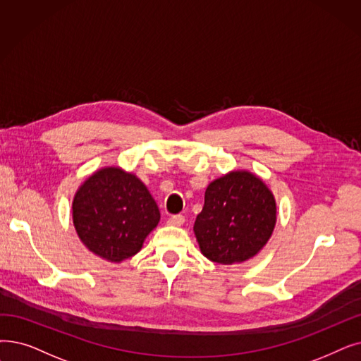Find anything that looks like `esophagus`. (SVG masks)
<instances>
[{"instance_id":"obj_1","label":"esophagus","mask_w":361,"mask_h":361,"mask_svg":"<svg viewBox=\"0 0 361 361\" xmlns=\"http://www.w3.org/2000/svg\"><path fill=\"white\" fill-rule=\"evenodd\" d=\"M168 224H169V226L180 227V226L184 224V216H183V215H172V216L168 219Z\"/></svg>"}]
</instances>
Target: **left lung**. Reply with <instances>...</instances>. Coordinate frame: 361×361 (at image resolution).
I'll return each mask as SVG.
<instances>
[{
  "label": "left lung",
  "instance_id": "1",
  "mask_svg": "<svg viewBox=\"0 0 361 361\" xmlns=\"http://www.w3.org/2000/svg\"><path fill=\"white\" fill-rule=\"evenodd\" d=\"M276 221V199L267 184L252 172L238 169L209 183L193 231L203 255L231 265L258 255Z\"/></svg>",
  "mask_w": 361,
  "mask_h": 361
}]
</instances>
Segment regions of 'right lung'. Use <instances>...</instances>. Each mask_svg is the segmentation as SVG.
Masks as SVG:
<instances>
[{
    "instance_id": "right-lung-1",
    "label": "right lung",
    "mask_w": 361,
    "mask_h": 361,
    "mask_svg": "<svg viewBox=\"0 0 361 361\" xmlns=\"http://www.w3.org/2000/svg\"><path fill=\"white\" fill-rule=\"evenodd\" d=\"M72 218L90 252L118 264L140 252L161 212L137 176L119 166H104L76 190Z\"/></svg>"
}]
</instances>
